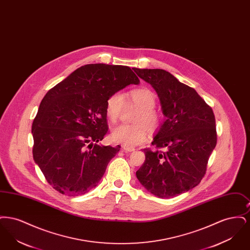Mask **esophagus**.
I'll use <instances>...</instances> for the list:
<instances>
[{"label": "esophagus", "mask_w": 250, "mask_h": 250, "mask_svg": "<svg viewBox=\"0 0 250 250\" xmlns=\"http://www.w3.org/2000/svg\"><path fill=\"white\" fill-rule=\"evenodd\" d=\"M122 149H123L125 153H129V152H133V151H135V148H133V147H128V146H125V145H123V146H122Z\"/></svg>", "instance_id": "esophagus-1"}]
</instances>
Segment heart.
I'll return each mask as SVG.
<instances>
[{
	"mask_svg": "<svg viewBox=\"0 0 250 250\" xmlns=\"http://www.w3.org/2000/svg\"><path fill=\"white\" fill-rule=\"evenodd\" d=\"M125 98L139 108L134 122L135 125H119L110 131V139L113 143L125 146H136L143 143L148 135V127L154 129L159 125L160 115L155 110V95L151 90L142 88L130 91L125 95L115 93L107 100L106 112L108 120L115 123L119 119L125 105ZM146 125L145 126V125Z\"/></svg>",
	"mask_w": 250,
	"mask_h": 250,
	"instance_id": "obj_1",
	"label": "heart"
}]
</instances>
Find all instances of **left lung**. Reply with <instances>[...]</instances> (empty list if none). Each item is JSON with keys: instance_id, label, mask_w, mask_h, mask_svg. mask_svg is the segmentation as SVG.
<instances>
[{"instance_id": "1", "label": "left lung", "mask_w": 250, "mask_h": 250, "mask_svg": "<svg viewBox=\"0 0 250 250\" xmlns=\"http://www.w3.org/2000/svg\"><path fill=\"white\" fill-rule=\"evenodd\" d=\"M133 70L155 89L165 116L152 142L165 151L144 149L145 161L136 175L151 194L173 198L197 187L205 174L216 145L214 112L193 88L169 72Z\"/></svg>"}]
</instances>
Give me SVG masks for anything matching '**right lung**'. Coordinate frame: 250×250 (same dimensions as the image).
<instances>
[{"instance_id":"obj_1","label":"right lung","mask_w":250,"mask_h":250,"mask_svg":"<svg viewBox=\"0 0 250 250\" xmlns=\"http://www.w3.org/2000/svg\"><path fill=\"white\" fill-rule=\"evenodd\" d=\"M140 80L130 67L86 64L51 88L32 126L34 160L60 193L79 196L95 188L121 146L98 144L107 134L108 97Z\"/></svg>"}]
</instances>
